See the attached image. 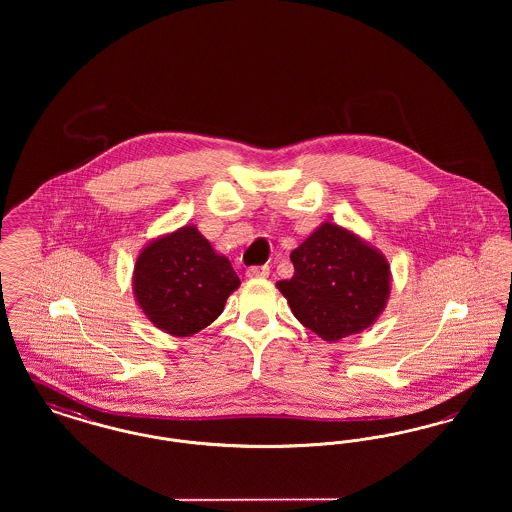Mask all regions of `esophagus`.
<instances>
[{
  "mask_svg": "<svg viewBox=\"0 0 512 512\" xmlns=\"http://www.w3.org/2000/svg\"><path fill=\"white\" fill-rule=\"evenodd\" d=\"M268 274H270L268 267H249L245 270L247 278H267Z\"/></svg>",
  "mask_w": 512,
  "mask_h": 512,
  "instance_id": "obj_1",
  "label": "esophagus"
}]
</instances>
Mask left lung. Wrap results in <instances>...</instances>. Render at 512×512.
Wrapping results in <instances>:
<instances>
[{"label": "left lung", "instance_id": "8db88e82", "mask_svg": "<svg viewBox=\"0 0 512 512\" xmlns=\"http://www.w3.org/2000/svg\"><path fill=\"white\" fill-rule=\"evenodd\" d=\"M293 276L276 282L295 318L324 341L359 334L384 313L391 292L386 255L353 230L322 222L290 255Z\"/></svg>", "mask_w": 512, "mask_h": 512}]
</instances>
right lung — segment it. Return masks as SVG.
Returning <instances> with one entry per match:
<instances>
[{"label": "right lung", "instance_id": "obj_1", "mask_svg": "<svg viewBox=\"0 0 512 512\" xmlns=\"http://www.w3.org/2000/svg\"><path fill=\"white\" fill-rule=\"evenodd\" d=\"M240 288L232 263L194 224L153 238L136 257L132 292L147 320L174 338H188L219 318Z\"/></svg>", "mask_w": 512, "mask_h": 512}]
</instances>
